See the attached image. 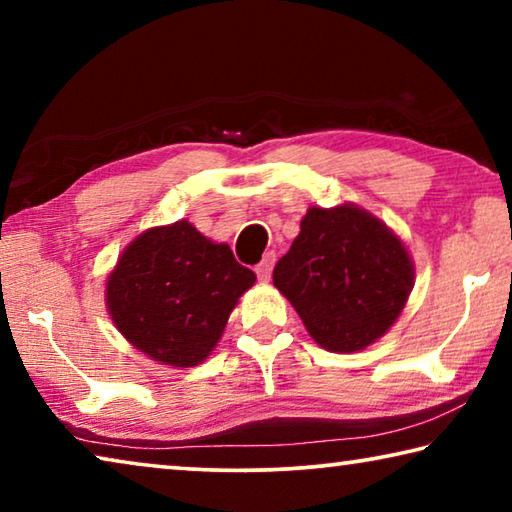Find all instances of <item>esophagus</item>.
<instances>
[{"label":"esophagus","instance_id":"1","mask_svg":"<svg viewBox=\"0 0 512 512\" xmlns=\"http://www.w3.org/2000/svg\"><path fill=\"white\" fill-rule=\"evenodd\" d=\"M273 264H275V253H266L262 262H259L255 266V273H257V280L266 282L268 277H271V271H273Z\"/></svg>","mask_w":512,"mask_h":512}]
</instances>
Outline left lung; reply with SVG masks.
Wrapping results in <instances>:
<instances>
[{"instance_id": "8db88e82", "label": "left lung", "mask_w": 512, "mask_h": 512, "mask_svg": "<svg viewBox=\"0 0 512 512\" xmlns=\"http://www.w3.org/2000/svg\"><path fill=\"white\" fill-rule=\"evenodd\" d=\"M273 284L323 348L354 352L400 316L413 264L402 241L359 207H309Z\"/></svg>"}]
</instances>
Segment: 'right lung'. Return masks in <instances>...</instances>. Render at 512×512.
<instances>
[{"label": "right lung", "instance_id": "add662e5", "mask_svg": "<svg viewBox=\"0 0 512 512\" xmlns=\"http://www.w3.org/2000/svg\"><path fill=\"white\" fill-rule=\"evenodd\" d=\"M255 284L230 246L176 221L137 237L108 277V311L137 350L167 366L201 363L219 343L230 311Z\"/></svg>", "mask_w": 512, "mask_h": 512}]
</instances>
